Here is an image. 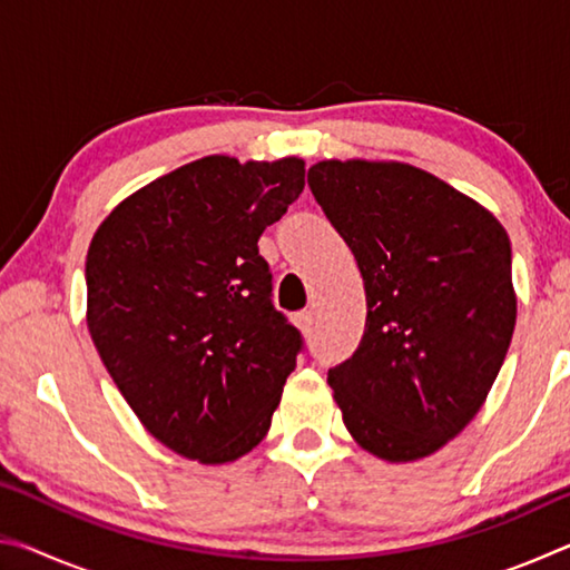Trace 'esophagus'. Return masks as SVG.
I'll return each mask as SVG.
<instances>
[{"instance_id": "34e87169", "label": "esophagus", "mask_w": 570, "mask_h": 570, "mask_svg": "<svg viewBox=\"0 0 570 570\" xmlns=\"http://www.w3.org/2000/svg\"><path fill=\"white\" fill-rule=\"evenodd\" d=\"M296 326H298V330H302L304 334L312 332V326H314V312H312V308H304V312L296 314Z\"/></svg>"}]
</instances>
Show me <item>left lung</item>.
Segmentation results:
<instances>
[{
    "mask_svg": "<svg viewBox=\"0 0 570 570\" xmlns=\"http://www.w3.org/2000/svg\"><path fill=\"white\" fill-rule=\"evenodd\" d=\"M306 180L364 278L362 342L330 370L346 430L382 460L428 458L475 417L505 362L510 238L404 163L322 160Z\"/></svg>",
    "mask_w": 570,
    "mask_h": 570,
    "instance_id": "obj_1",
    "label": "left lung"
}]
</instances>
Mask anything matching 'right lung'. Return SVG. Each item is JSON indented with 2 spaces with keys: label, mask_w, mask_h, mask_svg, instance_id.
Instances as JSON below:
<instances>
[{
  "label": "right lung",
  "mask_w": 570,
  "mask_h": 570,
  "mask_svg": "<svg viewBox=\"0 0 570 570\" xmlns=\"http://www.w3.org/2000/svg\"><path fill=\"white\" fill-rule=\"evenodd\" d=\"M304 173L298 158L210 156L132 193L92 236V342L146 430L183 458L218 465L256 448L304 352L258 254Z\"/></svg>",
  "instance_id": "obj_1"
}]
</instances>
